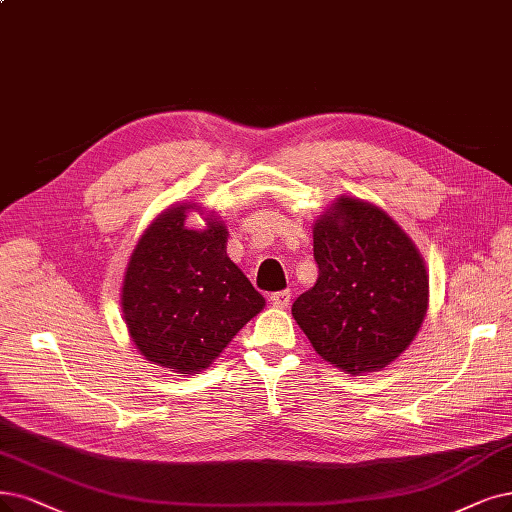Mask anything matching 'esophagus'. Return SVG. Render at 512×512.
Masks as SVG:
<instances>
[{"instance_id": "obj_1", "label": "esophagus", "mask_w": 512, "mask_h": 512, "mask_svg": "<svg viewBox=\"0 0 512 512\" xmlns=\"http://www.w3.org/2000/svg\"><path fill=\"white\" fill-rule=\"evenodd\" d=\"M289 301H291V291H276L270 295V304L274 308H289Z\"/></svg>"}]
</instances>
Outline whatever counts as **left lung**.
Returning a JSON list of instances; mask_svg holds the SVG:
<instances>
[{"label":"left lung","instance_id":"obj_1","mask_svg":"<svg viewBox=\"0 0 512 512\" xmlns=\"http://www.w3.org/2000/svg\"><path fill=\"white\" fill-rule=\"evenodd\" d=\"M318 280L293 318L327 363L377 371L407 350L428 308V274L411 238L382 208L339 198L314 223Z\"/></svg>","mask_w":512,"mask_h":512}]
</instances>
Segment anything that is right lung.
<instances>
[{
    "instance_id": "add662e5",
    "label": "right lung",
    "mask_w": 512,
    "mask_h": 512,
    "mask_svg": "<svg viewBox=\"0 0 512 512\" xmlns=\"http://www.w3.org/2000/svg\"><path fill=\"white\" fill-rule=\"evenodd\" d=\"M189 206L168 208L141 236L124 274L122 310L147 361L192 375L215 361L266 299L227 257L221 221L208 217L204 230H187Z\"/></svg>"
}]
</instances>
